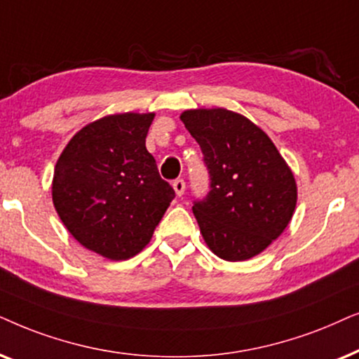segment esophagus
Wrapping results in <instances>:
<instances>
[{
	"label": "esophagus",
	"mask_w": 359,
	"mask_h": 359,
	"mask_svg": "<svg viewBox=\"0 0 359 359\" xmlns=\"http://www.w3.org/2000/svg\"><path fill=\"white\" fill-rule=\"evenodd\" d=\"M172 187H174L175 194L179 195V197H182L184 192H185V182H184V179H175L174 182H172Z\"/></svg>",
	"instance_id": "1"
}]
</instances>
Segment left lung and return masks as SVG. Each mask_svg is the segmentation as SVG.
<instances>
[{"label":"left lung","mask_w":359,"mask_h":359,"mask_svg":"<svg viewBox=\"0 0 359 359\" xmlns=\"http://www.w3.org/2000/svg\"><path fill=\"white\" fill-rule=\"evenodd\" d=\"M198 142L210 190L194 200L205 243L224 261H246L280 236L297 203V185L274 142L224 108L180 114Z\"/></svg>","instance_id":"obj_1"}]
</instances>
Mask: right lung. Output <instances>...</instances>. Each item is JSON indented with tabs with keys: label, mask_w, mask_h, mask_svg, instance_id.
Returning <instances> with one entry per match:
<instances>
[{
	"label": "right lung",
	"mask_w": 359,
	"mask_h": 359,
	"mask_svg": "<svg viewBox=\"0 0 359 359\" xmlns=\"http://www.w3.org/2000/svg\"><path fill=\"white\" fill-rule=\"evenodd\" d=\"M154 113L109 114L82 128L55 164L52 200L80 245L108 259L137 255L175 197L146 149Z\"/></svg>",
	"instance_id": "right-lung-1"
}]
</instances>
